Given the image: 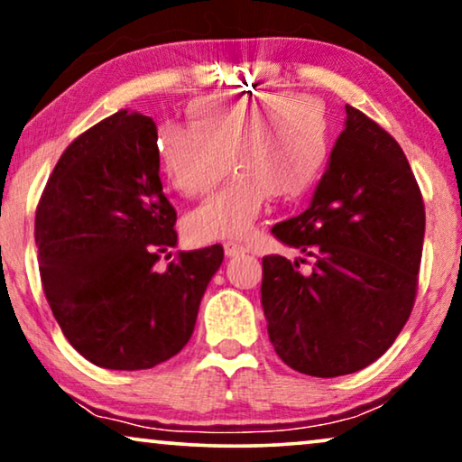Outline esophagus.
<instances>
[{
    "label": "esophagus",
    "instance_id": "obj_1",
    "mask_svg": "<svg viewBox=\"0 0 462 462\" xmlns=\"http://www.w3.org/2000/svg\"><path fill=\"white\" fill-rule=\"evenodd\" d=\"M245 252H250V248L245 244H237V242H226L225 244V254L233 258V256H239V254H245Z\"/></svg>",
    "mask_w": 462,
    "mask_h": 462
}]
</instances>
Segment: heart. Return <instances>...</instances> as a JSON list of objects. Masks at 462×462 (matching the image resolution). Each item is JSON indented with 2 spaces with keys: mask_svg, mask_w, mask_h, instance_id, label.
Wrapping results in <instances>:
<instances>
[{
  "mask_svg": "<svg viewBox=\"0 0 462 462\" xmlns=\"http://www.w3.org/2000/svg\"><path fill=\"white\" fill-rule=\"evenodd\" d=\"M155 153L185 198L217 187L231 157L239 176L189 212L185 226L199 244L244 239L271 191L299 199L318 187L332 157V128L324 106L292 94L201 100L189 109V124L157 125Z\"/></svg>",
  "mask_w": 462,
  "mask_h": 462,
  "instance_id": "heart-1",
  "label": "heart"
}]
</instances>
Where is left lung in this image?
<instances>
[{"label":"left lung","mask_w":462,"mask_h":462,"mask_svg":"<svg viewBox=\"0 0 462 462\" xmlns=\"http://www.w3.org/2000/svg\"><path fill=\"white\" fill-rule=\"evenodd\" d=\"M311 206L275 225L280 242L313 258H263L261 302L275 353L290 368L332 378L376 362L412 313L425 204L387 130L356 106ZM307 263V258H300Z\"/></svg>","instance_id":"1"}]
</instances>
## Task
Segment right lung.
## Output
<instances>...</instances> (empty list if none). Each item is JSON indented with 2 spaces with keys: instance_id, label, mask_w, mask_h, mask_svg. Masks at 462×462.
<instances>
[{
  "instance_id": "add662e5",
  "label": "right lung",
  "mask_w": 462,
  "mask_h": 462,
  "mask_svg": "<svg viewBox=\"0 0 462 462\" xmlns=\"http://www.w3.org/2000/svg\"><path fill=\"white\" fill-rule=\"evenodd\" d=\"M155 132L128 111L92 125L60 155L35 210L43 294L73 349L100 368L147 370L176 356L225 256L217 244L155 267L176 245Z\"/></svg>"
}]
</instances>
